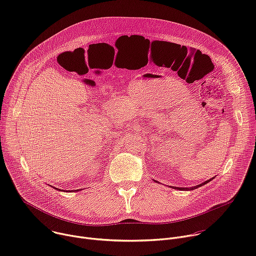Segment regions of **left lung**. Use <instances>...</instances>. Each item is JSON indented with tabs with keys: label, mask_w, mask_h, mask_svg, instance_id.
<instances>
[{
	"label": "left lung",
	"mask_w": 256,
	"mask_h": 256,
	"mask_svg": "<svg viewBox=\"0 0 256 256\" xmlns=\"http://www.w3.org/2000/svg\"><path fill=\"white\" fill-rule=\"evenodd\" d=\"M212 179H208V180H206V181H204V184H198V186H194V188H175V186H173V188H176V190H196V188H200V186H204V184H206L208 182H210Z\"/></svg>",
	"instance_id": "1"
}]
</instances>
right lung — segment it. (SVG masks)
<instances>
[{
    "label": "right lung",
    "mask_w": 256,
    "mask_h": 256,
    "mask_svg": "<svg viewBox=\"0 0 256 256\" xmlns=\"http://www.w3.org/2000/svg\"><path fill=\"white\" fill-rule=\"evenodd\" d=\"M62 192H64V190H62Z\"/></svg>",
    "instance_id": "obj_1"
}]
</instances>
